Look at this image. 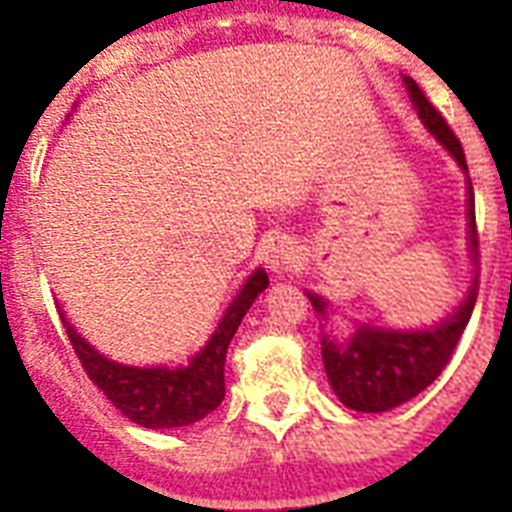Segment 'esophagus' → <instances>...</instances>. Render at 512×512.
Here are the masks:
<instances>
[{
    "label": "esophagus",
    "mask_w": 512,
    "mask_h": 512,
    "mask_svg": "<svg viewBox=\"0 0 512 512\" xmlns=\"http://www.w3.org/2000/svg\"><path fill=\"white\" fill-rule=\"evenodd\" d=\"M295 257H297L295 244H292L287 236H276V239L268 241L263 249V263L276 273L287 271L289 265L295 263Z\"/></svg>",
    "instance_id": "obj_1"
}]
</instances>
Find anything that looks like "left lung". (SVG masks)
I'll use <instances>...</instances> for the list:
<instances>
[{"label":"left lung","mask_w":512,"mask_h":512,"mask_svg":"<svg viewBox=\"0 0 512 512\" xmlns=\"http://www.w3.org/2000/svg\"><path fill=\"white\" fill-rule=\"evenodd\" d=\"M406 90L412 95V103L417 114L425 122L436 140L457 159L462 170L468 172L465 151H462L460 138L446 124L441 111L425 98L420 84L406 76ZM468 220H470V247L478 257V228H476V201H473V185L468 177ZM478 289L473 284L468 300L457 311L433 329L425 332H393V329L361 327L356 335L345 342L321 340V356H324V369L332 382V390L337 393L342 404L356 409V412H388L393 406L404 404L409 398L428 388L444 366L452 361V353L460 342L462 332L468 327L470 313L476 305ZM313 308L319 313H327V303L316 295H308Z\"/></svg>","instance_id":"8db88e82"}]
</instances>
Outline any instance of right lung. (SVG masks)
<instances>
[{
    "mask_svg": "<svg viewBox=\"0 0 512 512\" xmlns=\"http://www.w3.org/2000/svg\"><path fill=\"white\" fill-rule=\"evenodd\" d=\"M268 287L265 271H255L241 287L215 335L209 337L199 356L180 369H135L108 361L92 350L74 327L63 324L84 372L98 385L111 404L143 428H183L215 412L225 396V353L239 329L244 313L255 297Z\"/></svg>",
    "mask_w": 512,
    "mask_h": 512,
    "instance_id": "1",
    "label": "right lung"
}]
</instances>
